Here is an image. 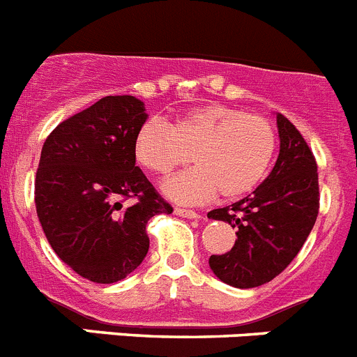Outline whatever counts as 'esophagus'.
<instances>
[{"mask_svg": "<svg viewBox=\"0 0 357 357\" xmlns=\"http://www.w3.org/2000/svg\"><path fill=\"white\" fill-rule=\"evenodd\" d=\"M174 213L179 215V217H186V218H201V215L194 210H186V208H174Z\"/></svg>", "mask_w": 357, "mask_h": 357, "instance_id": "esophagus-1", "label": "esophagus"}]
</instances>
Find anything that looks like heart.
Masks as SVG:
<instances>
[{"instance_id": "obj_1", "label": "heart", "mask_w": 357, "mask_h": 357, "mask_svg": "<svg viewBox=\"0 0 357 357\" xmlns=\"http://www.w3.org/2000/svg\"><path fill=\"white\" fill-rule=\"evenodd\" d=\"M278 151L271 119L224 105L197 107L169 126L144 124L135 139V158L153 174L169 176L195 162L194 169L169 179L167 195L179 202H202L218 192L238 199L261 183Z\"/></svg>"}]
</instances>
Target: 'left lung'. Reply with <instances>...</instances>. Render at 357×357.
I'll list each match as a JSON object with an SVG mask.
<instances>
[{
    "mask_svg": "<svg viewBox=\"0 0 357 357\" xmlns=\"http://www.w3.org/2000/svg\"><path fill=\"white\" fill-rule=\"evenodd\" d=\"M278 128L281 149L268 178L247 197L208 213L236 229L233 249L210 256L213 274L234 288L259 287L281 274L303 249L319 215L313 151L282 114Z\"/></svg>",
    "mask_w": 357,
    "mask_h": 357,
    "instance_id": "left-lung-1",
    "label": "left lung"
}]
</instances>
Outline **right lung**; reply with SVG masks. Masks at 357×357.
Listing matches in <instances>:
<instances>
[{"mask_svg": "<svg viewBox=\"0 0 357 357\" xmlns=\"http://www.w3.org/2000/svg\"><path fill=\"white\" fill-rule=\"evenodd\" d=\"M146 108L107 96L47 135L35 176V208L53 250L76 274L110 284L146 258L151 217L172 206L135 167Z\"/></svg>", "mask_w": 357, "mask_h": 357, "instance_id": "add662e5", "label": "right lung"}]
</instances>
